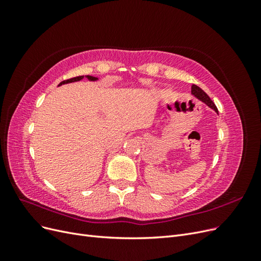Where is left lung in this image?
<instances>
[{
  "label": "left lung",
  "instance_id": "8db88e82",
  "mask_svg": "<svg viewBox=\"0 0 261 261\" xmlns=\"http://www.w3.org/2000/svg\"><path fill=\"white\" fill-rule=\"evenodd\" d=\"M192 93L194 94V96H195L197 99H199L200 101H202L204 105H207L209 108H211L212 110H215V111L218 113V109H217L216 105L213 103L212 100L209 98L208 94H207L206 92H204L201 88H199L198 86H196V85H193V86H192Z\"/></svg>",
  "mask_w": 261,
  "mask_h": 261
}]
</instances>
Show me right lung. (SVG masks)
Instances as JSON below:
<instances>
[{"instance_id": "obj_1", "label": "right lung", "mask_w": 261, "mask_h": 261, "mask_svg": "<svg viewBox=\"0 0 261 261\" xmlns=\"http://www.w3.org/2000/svg\"><path fill=\"white\" fill-rule=\"evenodd\" d=\"M87 80L88 81H90V82H96V81H98V77H93V76H89V75H87V76H85ZM84 78V76H78V77H74V78H70V80H67V81H63V82H61L60 83V85L59 86H62V85H64V84H69V83H75V82H80V81H82Z\"/></svg>"}]
</instances>
